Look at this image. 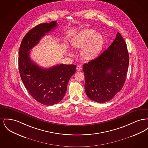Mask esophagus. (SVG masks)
Here are the masks:
<instances>
[{
	"instance_id": "1",
	"label": "esophagus",
	"mask_w": 148,
	"mask_h": 148,
	"mask_svg": "<svg viewBox=\"0 0 148 148\" xmlns=\"http://www.w3.org/2000/svg\"><path fill=\"white\" fill-rule=\"evenodd\" d=\"M82 69V66L80 65H78L77 66V71H81Z\"/></svg>"
}]
</instances>
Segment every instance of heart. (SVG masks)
Returning <instances> with one entry per match:
<instances>
[{
    "label": "heart",
    "mask_w": 148,
    "mask_h": 148,
    "mask_svg": "<svg viewBox=\"0 0 148 148\" xmlns=\"http://www.w3.org/2000/svg\"><path fill=\"white\" fill-rule=\"evenodd\" d=\"M92 29H86L75 35L71 41L74 48H82L81 55L85 59H91L97 56L102 49L104 39L100 33ZM73 56V53L69 52Z\"/></svg>",
    "instance_id": "heart-1"
}]
</instances>
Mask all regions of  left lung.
I'll list each match as a JSON object with an SVG mask.
<instances>
[{"instance_id":"8db88e82","label":"left lung","mask_w":148,"mask_h":148,"mask_svg":"<svg viewBox=\"0 0 148 148\" xmlns=\"http://www.w3.org/2000/svg\"><path fill=\"white\" fill-rule=\"evenodd\" d=\"M129 63L127 44L118 32L107 49L83 65L85 90L88 98L100 103L112 99L125 83Z\"/></svg>"}]
</instances>
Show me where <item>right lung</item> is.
<instances>
[{
	"mask_svg": "<svg viewBox=\"0 0 148 148\" xmlns=\"http://www.w3.org/2000/svg\"><path fill=\"white\" fill-rule=\"evenodd\" d=\"M56 26V21L36 25L24 36L19 50V71L21 80L30 95L45 106L56 104L63 99L68 83L76 71V65L73 64H59L44 69L30 58L29 50Z\"/></svg>",
	"mask_w": 148,
	"mask_h": 148,
	"instance_id": "right-lung-1",
	"label": "right lung"
}]
</instances>
